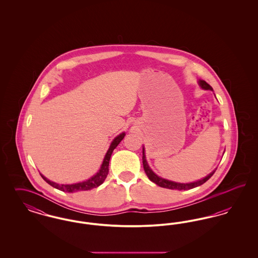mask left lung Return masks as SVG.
Listing matches in <instances>:
<instances>
[{"label": "left lung", "mask_w": 258, "mask_h": 258, "mask_svg": "<svg viewBox=\"0 0 258 258\" xmlns=\"http://www.w3.org/2000/svg\"><path fill=\"white\" fill-rule=\"evenodd\" d=\"M198 84L200 88H202L203 90H210V91H213V88L209 85L208 83L204 80H198ZM142 160H143V167H144V170L145 173L148 176V178L156 184L160 185L161 187H165V188H169V189H177V190H186V189H190V188H194V187H197L199 186L201 184H204L206 181H208L209 179L214 175V173L216 172L217 169L213 170L211 172L209 175H207L206 177H204L203 179L201 180H198L196 182H191V183H177V182H173L170 180H167V179H164V178H161L160 176H158L155 172L153 171L151 169V167L149 166L148 164L147 160H146V155H145V148L143 146V151H142Z\"/></svg>", "instance_id": "1"}]
</instances>
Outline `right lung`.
Listing matches in <instances>:
<instances>
[{
    "instance_id": "1",
    "label": "right lung",
    "mask_w": 258,
    "mask_h": 258,
    "mask_svg": "<svg viewBox=\"0 0 258 258\" xmlns=\"http://www.w3.org/2000/svg\"><path fill=\"white\" fill-rule=\"evenodd\" d=\"M124 135H125V134L122 133V134L117 135L113 139V141L111 142L110 146H109V149L107 150V152L104 156V159H103V161L100 165V168L98 169V171L94 176H92L90 179H88L86 181L79 182V183H76V184H57L55 182L50 181L49 179L44 177L42 174H40V176L50 185H52L53 187H55L59 190L64 191V192H77V191H81V190H89V189L98 187V185L102 184L104 182V180L106 179V177L108 175V170H109L108 166H109L111 155H112L114 149L117 147L119 145V143L123 140Z\"/></svg>"
}]
</instances>
